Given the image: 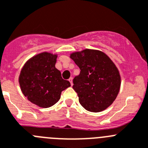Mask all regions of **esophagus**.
Here are the masks:
<instances>
[{"label":"esophagus","mask_w":148,"mask_h":148,"mask_svg":"<svg viewBox=\"0 0 148 148\" xmlns=\"http://www.w3.org/2000/svg\"><path fill=\"white\" fill-rule=\"evenodd\" d=\"M69 81L70 82V83H71V86H72L73 83H72V78H71V77H70V78H69Z\"/></svg>","instance_id":"1"}]
</instances>
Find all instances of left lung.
Returning a JSON list of instances; mask_svg holds the SVG:
<instances>
[{"label":"left lung","mask_w":148,"mask_h":148,"mask_svg":"<svg viewBox=\"0 0 148 148\" xmlns=\"http://www.w3.org/2000/svg\"><path fill=\"white\" fill-rule=\"evenodd\" d=\"M70 58L80 69L73 79V88L86 110L100 112L113 103L119 94L121 78L117 68L105 53L85 49Z\"/></svg>","instance_id":"8db88e82"}]
</instances>
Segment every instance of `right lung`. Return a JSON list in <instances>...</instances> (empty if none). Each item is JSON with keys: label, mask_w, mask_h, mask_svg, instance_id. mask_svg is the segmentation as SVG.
I'll use <instances>...</instances> for the list:
<instances>
[{"label": "right lung", "mask_w": 148, "mask_h": 148, "mask_svg": "<svg viewBox=\"0 0 148 148\" xmlns=\"http://www.w3.org/2000/svg\"><path fill=\"white\" fill-rule=\"evenodd\" d=\"M57 57L48 52L37 54L26 62L21 71L19 83L23 94L39 107L54 106L62 90L71 86L55 68Z\"/></svg>", "instance_id": "right-lung-1"}]
</instances>
